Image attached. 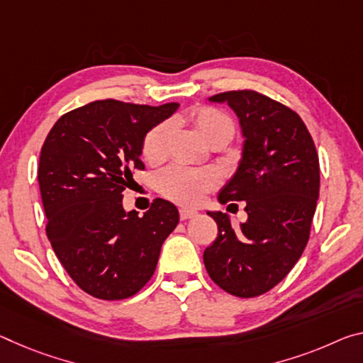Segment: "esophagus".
Segmentation results:
<instances>
[{"label":"esophagus","mask_w":363,"mask_h":363,"mask_svg":"<svg viewBox=\"0 0 363 363\" xmlns=\"http://www.w3.org/2000/svg\"><path fill=\"white\" fill-rule=\"evenodd\" d=\"M199 213L195 210H191V208H181L179 210V218L184 221V220H191V218H195L197 216Z\"/></svg>","instance_id":"1"}]
</instances>
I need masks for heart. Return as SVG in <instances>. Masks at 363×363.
Returning a JSON list of instances; mask_svg holds the SVG:
<instances>
[{
  "label": "heart",
  "mask_w": 363,
  "mask_h": 363,
  "mask_svg": "<svg viewBox=\"0 0 363 363\" xmlns=\"http://www.w3.org/2000/svg\"><path fill=\"white\" fill-rule=\"evenodd\" d=\"M195 128L199 129L206 142L215 139L231 140L235 134V124L233 118L221 109L202 106L192 114ZM169 124H158L147 132L143 139L142 155L148 163H158L164 158L168 148ZM218 184V176L210 169H191L181 164H171L158 172L157 189L161 195L182 205H199L205 194L210 192Z\"/></svg>",
  "instance_id": "obj_1"
}]
</instances>
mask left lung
<instances>
[{
  "mask_svg": "<svg viewBox=\"0 0 363 363\" xmlns=\"http://www.w3.org/2000/svg\"><path fill=\"white\" fill-rule=\"evenodd\" d=\"M238 114L242 160L221 189V203L245 202L247 221L208 211L218 238L203 252L213 283L238 297H257L281 283L301 258L320 192V163L312 135L296 111L255 90L210 96Z\"/></svg>",
  "mask_w": 363,
  "mask_h": 363,
  "instance_id": "obj_1",
  "label": "left lung"
}]
</instances>
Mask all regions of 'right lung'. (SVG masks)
<instances>
[{
    "instance_id": "1",
    "label": "right lung",
    "mask_w": 363,
    "mask_h": 363,
    "mask_svg": "<svg viewBox=\"0 0 363 363\" xmlns=\"http://www.w3.org/2000/svg\"><path fill=\"white\" fill-rule=\"evenodd\" d=\"M177 106L96 100L62 114L45 139L38 184L48 240L74 283L96 298L137 294L179 223L176 206L163 199L143 216L123 208L132 171L145 169L147 132Z\"/></svg>"
}]
</instances>
